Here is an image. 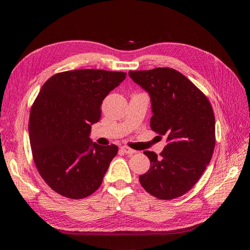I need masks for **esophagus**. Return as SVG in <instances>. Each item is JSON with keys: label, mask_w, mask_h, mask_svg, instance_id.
Returning <instances> with one entry per match:
<instances>
[{"label": "esophagus", "mask_w": 250, "mask_h": 250, "mask_svg": "<svg viewBox=\"0 0 250 250\" xmlns=\"http://www.w3.org/2000/svg\"><path fill=\"white\" fill-rule=\"evenodd\" d=\"M121 151H122L123 153H125V154H128V155H132V154H134L135 152H137V151H135V150H133V149H130L129 147H126V146L121 147Z\"/></svg>", "instance_id": "esophagus-1"}]
</instances>
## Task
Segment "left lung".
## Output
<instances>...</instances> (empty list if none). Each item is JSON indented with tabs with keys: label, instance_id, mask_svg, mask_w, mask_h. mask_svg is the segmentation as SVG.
<instances>
[{
	"label": "left lung",
	"instance_id": "obj_1",
	"mask_svg": "<svg viewBox=\"0 0 250 250\" xmlns=\"http://www.w3.org/2000/svg\"><path fill=\"white\" fill-rule=\"evenodd\" d=\"M150 96L151 129L167 137L161 156L144 151L150 169L140 183L156 198L170 200L190 191L215 148V116L208 98L183 74L169 67L129 71Z\"/></svg>",
	"mask_w": 250,
	"mask_h": 250
}]
</instances>
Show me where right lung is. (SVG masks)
Listing matches in <instances>:
<instances>
[{
	"mask_svg": "<svg viewBox=\"0 0 250 250\" xmlns=\"http://www.w3.org/2000/svg\"><path fill=\"white\" fill-rule=\"evenodd\" d=\"M125 78L123 72L86 69L58 73L42 85L30 112L29 138L36 168L52 190L81 199L101 186L118 147L98 145L90 129L104 98Z\"/></svg>",
	"mask_w": 250,
	"mask_h": 250,
	"instance_id": "add662e5",
	"label": "right lung"
}]
</instances>
